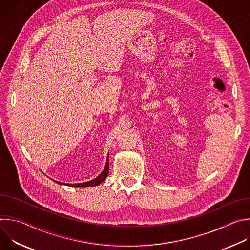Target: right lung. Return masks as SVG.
I'll use <instances>...</instances> for the list:
<instances>
[{
	"label": "right lung",
	"mask_w": 250,
	"mask_h": 250,
	"mask_svg": "<svg viewBox=\"0 0 250 250\" xmlns=\"http://www.w3.org/2000/svg\"><path fill=\"white\" fill-rule=\"evenodd\" d=\"M108 174H109V159H106V163H105V166H104V169L103 170V172L97 178H95V179H93L91 181H88L85 183H77V184H65V183H61V182H57V181H54V182H56L60 185H68L71 187H78V188L93 187V186H97V185L101 184L105 179Z\"/></svg>",
	"instance_id": "1"
}]
</instances>
